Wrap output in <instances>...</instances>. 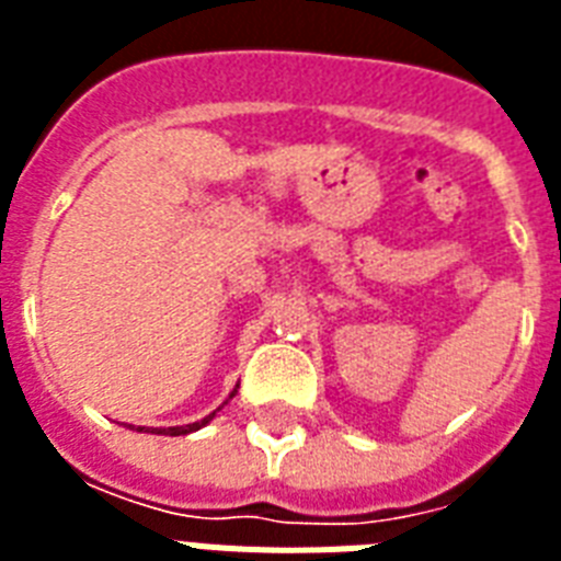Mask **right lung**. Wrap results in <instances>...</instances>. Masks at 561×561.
Wrapping results in <instances>:
<instances>
[{"label": "right lung", "instance_id": "obj_1", "mask_svg": "<svg viewBox=\"0 0 561 561\" xmlns=\"http://www.w3.org/2000/svg\"><path fill=\"white\" fill-rule=\"evenodd\" d=\"M238 392V383H236V390L229 392V399H232V396H236ZM227 399V401H229ZM227 401H224V404H227ZM224 404H220V408H215L209 413V416L206 419H201V422H192V425H186V427H153V434H171V436H178V434H188V431H197V427H203V425H209L211 419H215V413H218V410H224ZM134 427V425H130ZM136 431H142V427H136Z\"/></svg>", "mask_w": 561, "mask_h": 561}]
</instances>
